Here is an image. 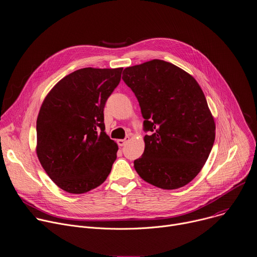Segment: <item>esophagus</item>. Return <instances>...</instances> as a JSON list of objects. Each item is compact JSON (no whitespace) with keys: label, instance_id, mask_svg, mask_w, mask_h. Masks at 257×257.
Here are the masks:
<instances>
[{"label":"esophagus","instance_id":"esophagus-1","mask_svg":"<svg viewBox=\"0 0 257 257\" xmlns=\"http://www.w3.org/2000/svg\"><path fill=\"white\" fill-rule=\"evenodd\" d=\"M129 141V138H126V139H124V140H117V145H118V147H123L127 142Z\"/></svg>","mask_w":257,"mask_h":257}]
</instances>
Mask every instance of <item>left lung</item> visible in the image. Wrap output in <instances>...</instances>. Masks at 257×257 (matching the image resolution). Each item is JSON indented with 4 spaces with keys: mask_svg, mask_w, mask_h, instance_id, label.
I'll use <instances>...</instances> for the list:
<instances>
[{
    "mask_svg": "<svg viewBox=\"0 0 257 257\" xmlns=\"http://www.w3.org/2000/svg\"><path fill=\"white\" fill-rule=\"evenodd\" d=\"M122 78L138 98L149 131L143 156L134 160L136 173L165 190L190 183L208 160L216 130L198 82L162 60L127 67Z\"/></svg>",
    "mask_w": 257,
    "mask_h": 257,
    "instance_id": "1",
    "label": "left lung"
}]
</instances>
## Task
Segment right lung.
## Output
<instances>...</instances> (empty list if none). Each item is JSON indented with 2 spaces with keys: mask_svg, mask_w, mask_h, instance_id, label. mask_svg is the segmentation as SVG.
I'll return each mask as SVG.
<instances>
[{
  "mask_svg": "<svg viewBox=\"0 0 257 257\" xmlns=\"http://www.w3.org/2000/svg\"><path fill=\"white\" fill-rule=\"evenodd\" d=\"M122 71L78 69L62 78L42 102L36 153L48 177L68 193L95 189L110 173L118 148L104 131L103 109Z\"/></svg>",
  "mask_w": 257,
  "mask_h": 257,
  "instance_id": "1",
  "label": "right lung"
}]
</instances>
